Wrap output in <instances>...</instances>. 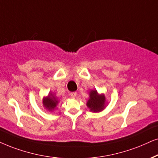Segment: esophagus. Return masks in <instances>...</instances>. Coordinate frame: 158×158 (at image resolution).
Segmentation results:
<instances>
[{
  "instance_id": "obj_1",
  "label": "esophagus",
  "mask_w": 158,
  "mask_h": 158,
  "mask_svg": "<svg viewBox=\"0 0 158 158\" xmlns=\"http://www.w3.org/2000/svg\"><path fill=\"white\" fill-rule=\"evenodd\" d=\"M77 93L76 92H73V93H70V95H71V97L72 98H75L76 96H77Z\"/></svg>"
}]
</instances>
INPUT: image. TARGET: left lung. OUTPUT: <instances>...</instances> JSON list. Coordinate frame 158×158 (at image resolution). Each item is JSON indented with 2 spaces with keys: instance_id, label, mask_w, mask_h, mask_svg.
<instances>
[{
  "instance_id": "8db88e82",
  "label": "left lung",
  "mask_w": 158,
  "mask_h": 158,
  "mask_svg": "<svg viewBox=\"0 0 158 158\" xmlns=\"http://www.w3.org/2000/svg\"><path fill=\"white\" fill-rule=\"evenodd\" d=\"M89 98L87 102V106L93 112H99L106 106V97L104 94H99L96 89H91L89 92Z\"/></svg>"
}]
</instances>
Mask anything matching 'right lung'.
<instances>
[{"instance_id": "right-lung-1", "label": "right lung", "mask_w": 158, "mask_h": 158, "mask_svg": "<svg viewBox=\"0 0 158 158\" xmlns=\"http://www.w3.org/2000/svg\"><path fill=\"white\" fill-rule=\"evenodd\" d=\"M59 101L56 98L54 94L50 92L49 95L47 97H44L43 98V105L47 110L52 111L54 109H56L57 105L58 104Z\"/></svg>"}]
</instances>
